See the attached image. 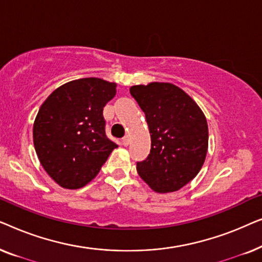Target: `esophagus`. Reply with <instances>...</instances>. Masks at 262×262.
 <instances>
[{"label":"esophagus","instance_id":"obj_1","mask_svg":"<svg viewBox=\"0 0 262 262\" xmlns=\"http://www.w3.org/2000/svg\"><path fill=\"white\" fill-rule=\"evenodd\" d=\"M121 143H123L124 146H127L128 144H130V137H128V136H125V137L123 138V141H121Z\"/></svg>","mask_w":262,"mask_h":262}]
</instances>
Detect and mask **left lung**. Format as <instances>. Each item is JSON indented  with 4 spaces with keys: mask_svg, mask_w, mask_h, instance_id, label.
Here are the masks:
<instances>
[{
    "mask_svg": "<svg viewBox=\"0 0 262 262\" xmlns=\"http://www.w3.org/2000/svg\"><path fill=\"white\" fill-rule=\"evenodd\" d=\"M149 126L151 149L137 162V171L150 188L175 192L193 180L207 152L209 128L203 111L191 96L171 83L132 85Z\"/></svg>",
    "mask_w": 262,
    "mask_h": 262,
    "instance_id": "obj_1",
    "label": "left lung"
}]
</instances>
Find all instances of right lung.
I'll use <instances>...</instances> for the list:
<instances>
[{
    "label": "right lung",
    "instance_id": "add662e5",
    "mask_svg": "<svg viewBox=\"0 0 262 262\" xmlns=\"http://www.w3.org/2000/svg\"><path fill=\"white\" fill-rule=\"evenodd\" d=\"M116 87L96 77L70 81L39 108L33 125L35 152L46 173L62 187H83L118 148L106 136L102 114Z\"/></svg>",
    "mask_w": 262,
    "mask_h": 262
}]
</instances>
